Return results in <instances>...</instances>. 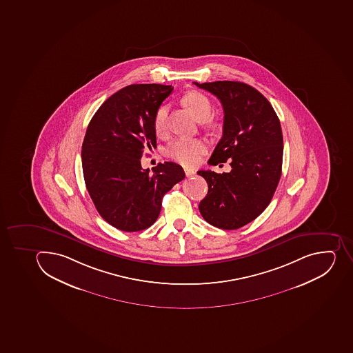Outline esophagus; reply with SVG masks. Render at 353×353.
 <instances>
[{
  "label": "esophagus",
  "mask_w": 353,
  "mask_h": 353,
  "mask_svg": "<svg viewBox=\"0 0 353 353\" xmlns=\"http://www.w3.org/2000/svg\"><path fill=\"white\" fill-rule=\"evenodd\" d=\"M184 173H185V175H187L188 178H190V176H192V175L196 174V172L190 169H184Z\"/></svg>",
  "instance_id": "1"
}]
</instances>
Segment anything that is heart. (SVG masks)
Returning <instances> with one entry per match:
<instances>
[{
	"mask_svg": "<svg viewBox=\"0 0 353 353\" xmlns=\"http://www.w3.org/2000/svg\"><path fill=\"white\" fill-rule=\"evenodd\" d=\"M182 102L196 120H205L212 114V103L205 94L200 92H189L182 98ZM168 114L166 105H161L154 117V129L157 135H162L168 128ZM207 150V144L198 138H179L172 141L166 153L171 159L181 163L183 165L192 166L199 162L200 157Z\"/></svg>",
	"mask_w": 353,
	"mask_h": 353,
	"instance_id": "1",
	"label": "heart"
}]
</instances>
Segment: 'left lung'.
<instances>
[{
    "mask_svg": "<svg viewBox=\"0 0 353 353\" xmlns=\"http://www.w3.org/2000/svg\"><path fill=\"white\" fill-rule=\"evenodd\" d=\"M216 95L224 109L223 137L209 164L230 160L232 170L198 171L208 183L199 203L207 223L221 230H237L267 208L281 176L283 138L279 118L258 90L242 82H193Z\"/></svg>",
    "mask_w": 353,
    "mask_h": 353,
    "instance_id": "8db88e82",
    "label": "left lung"
}]
</instances>
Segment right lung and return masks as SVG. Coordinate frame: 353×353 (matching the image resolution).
<instances>
[{
	"mask_svg": "<svg viewBox=\"0 0 353 353\" xmlns=\"http://www.w3.org/2000/svg\"><path fill=\"white\" fill-rule=\"evenodd\" d=\"M172 85L132 84L108 98L86 129L82 168L99 214L123 232L146 230L160 215L162 199L183 180L182 166L159 163L143 170L145 150L157 148L154 117Z\"/></svg>",
	"mask_w": 353,
	"mask_h": 353,
	"instance_id": "right-lung-1",
	"label": "right lung"
}]
</instances>
